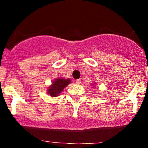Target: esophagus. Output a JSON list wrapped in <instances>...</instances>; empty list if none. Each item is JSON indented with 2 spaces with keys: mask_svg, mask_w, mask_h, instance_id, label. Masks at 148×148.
<instances>
[{
  "mask_svg": "<svg viewBox=\"0 0 148 148\" xmlns=\"http://www.w3.org/2000/svg\"><path fill=\"white\" fill-rule=\"evenodd\" d=\"M75 83L77 84H81V79H76L75 81Z\"/></svg>",
  "mask_w": 148,
  "mask_h": 148,
  "instance_id": "1",
  "label": "esophagus"
}]
</instances>
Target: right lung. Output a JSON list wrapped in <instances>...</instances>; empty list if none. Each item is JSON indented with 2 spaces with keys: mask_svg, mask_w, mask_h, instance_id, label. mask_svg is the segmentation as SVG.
I'll list each match as a JSON object with an SVG mask.
<instances>
[{
  "mask_svg": "<svg viewBox=\"0 0 148 148\" xmlns=\"http://www.w3.org/2000/svg\"><path fill=\"white\" fill-rule=\"evenodd\" d=\"M70 79H57L54 82H53L51 87L48 90V94L51 97H57L62 92L67 85L70 83Z\"/></svg>",
  "mask_w": 148,
  "mask_h": 148,
  "instance_id": "add662e5",
  "label": "right lung"
}]
</instances>
